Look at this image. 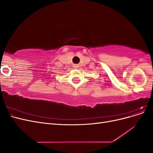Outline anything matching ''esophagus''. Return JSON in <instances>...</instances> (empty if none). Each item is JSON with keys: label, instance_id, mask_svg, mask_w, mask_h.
Segmentation results:
<instances>
[{"label": "esophagus", "instance_id": "1", "mask_svg": "<svg viewBox=\"0 0 153 153\" xmlns=\"http://www.w3.org/2000/svg\"><path fill=\"white\" fill-rule=\"evenodd\" d=\"M75 67H78V66H75Z\"/></svg>", "mask_w": 153, "mask_h": 153}]
</instances>
